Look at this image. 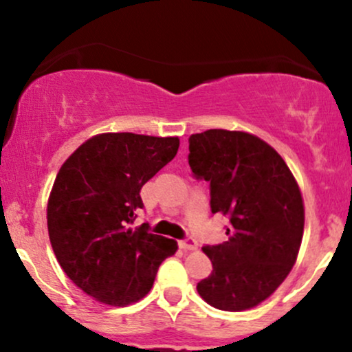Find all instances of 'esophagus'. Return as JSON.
<instances>
[{"label": "esophagus", "instance_id": "esophagus-1", "mask_svg": "<svg viewBox=\"0 0 352 352\" xmlns=\"http://www.w3.org/2000/svg\"><path fill=\"white\" fill-rule=\"evenodd\" d=\"M179 246L184 252H193V250H197V241L193 238H187V240L179 241Z\"/></svg>", "mask_w": 352, "mask_h": 352}]
</instances>
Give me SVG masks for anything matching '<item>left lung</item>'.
<instances>
[{
	"mask_svg": "<svg viewBox=\"0 0 352 352\" xmlns=\"http://www.w3.org/2000/svg\"><path fill=\"white\" fill-rule=\"evenodd\" d=\"M188 142L192 172L210 182L212 213L230 220L228 240L201 248L213 272L197 292L217 309H252L296 263L305 230L300 185L280 153L250 132L210 129Z\"/></svg>",
	"mask_w": 352,
	"mask_h": 352,
	"instance_id": "left-lung-1",
	"label": "left lung"
}]
</instances>
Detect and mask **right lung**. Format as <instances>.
Here are the masks:
<instances>
[{"mask_svg":"<svg viewBox=\"0 0 352 352\" xmlns=\"http://www.w3.org/2000/svg\"><path fill=\"white\" fill-rule=\"evenodd\" d=\"M179 145V137L104 132L60 165L47 200L51 246L69 280L96 301L116 308L140 301L177 252L172 238L129 225L144 207L140 188Z\"/></svg>","mask_w":352,"mask_h":352,"instance_id":"obj_1","label":"right lung"}]
</instances>
